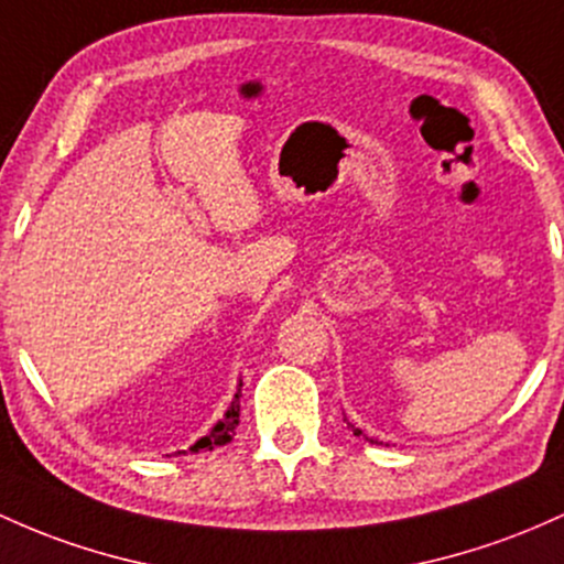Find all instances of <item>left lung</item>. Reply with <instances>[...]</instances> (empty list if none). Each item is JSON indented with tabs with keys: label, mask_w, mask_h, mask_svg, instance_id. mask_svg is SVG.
Masks as SVG:
<instances>
[{
	"label": "left lung",
	"mask_w": 564,
	"mask_h": 564,
	"mask_svg": "<svg viewBox=\"0 0 564 564\" xmlns=\"http://www.w3.org/2000/svg\"><path fill=\"white\" fill-rule=\"evenodd\" d=\"M345 423H348V420H345ZM348 429H350L352 433H356V436H364V438H367V442H372V444H375V438H369L367 433H364L361 429H356V425H352V423H348Z\"/></svg>",
	"instance_id": "obj_1"
}]
</instances>
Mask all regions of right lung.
Instances as JSON below:
<instances>
[{
    "instance_id": "obj_1",
    "label": "right lung",
    "mask_w": 564,
    "mask_h": 564,
    "mask_svg": "<svg viewBox=\"0 0 564 564\" xmlns=\"http://www.w3.org/2000/svg\"><path fill=\"white\" fill-rule=\"evenodd\" d=\"M240 386H243V382H238V391H235V399L230 401V406H227L225 417H221L219 423H216L214 429L206 433V436L197 438V442L189 447V453H200V449L225 447V444L230 442L235 429H238V423H240ZM182 453H187V449H182ZM182 453H178V455H182Z\"/></svg>"
}]
</instances>
